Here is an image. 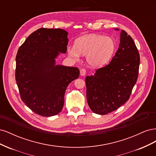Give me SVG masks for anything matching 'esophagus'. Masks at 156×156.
Wrapping results in <instances>:
<instances>
[{"mask_svg":"<svg viewBox=\"0 0 156 156\" xmlns=\"http://www.w3.org/2000/svg\"><path fill=\"white\" fill-rule=\"evenodd\" d=\"M80 75L81 76H84L86 75V70L84 69H80Z\"/></svg>","mask_w":156,"mask_h":156,"instance_id":"34e87169","label":"esophagus"}]
</instances>
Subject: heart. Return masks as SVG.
I'll list each match as a JSON object with an SVG mask.
<instances>
[{
	"label": "heart",
	"instance_id": "heart-1",
	"mask_svg": "<svg viewBox=\"0 0 156 156\" xmlns=\"http://www.w3.org/2000/svg\"><path fill=\"white\" fill-rule=\"evenodd\" d=\"M116 50V41L109 36L90 34L79 37L75 45L69 46L68 55L78 58L85 55L86 61L90 67L98 68L107 64Z\"/></svg>",
	"mask_w": 156,
	"mask_h": 156
}]
</instances>
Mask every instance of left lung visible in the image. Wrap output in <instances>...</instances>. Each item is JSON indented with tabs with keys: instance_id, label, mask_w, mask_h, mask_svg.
<instances>
[{
	"instance_id": "left-lung-1",
	"label": "left lung",
	"mask_w": 156,
	"mask_h": 156,
	"mask_svg": "<svg viewBox=\"0 0 156 156\" xmlns=\"http://www.w3.org/2000/svg\"><path fill=\"white\" fill-rule=\"evenodd\" d=\"M139 64L135 42L126 32L121 30L119 49L111 62L85 79L87 102L94 113L107 115L129 100L137 80Z\"/></svg>"
}]
</instances>
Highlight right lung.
<instances>
[{
  "label": "right lung",
  "instance_id": "obj_1",
  "mask_svg": "<svg viewBox=\"0 0 156 156\" xmlns=\"http://www.w3.org/2000/svg\"><path fill=\"white\" fill-rule=\"evenodd\" d=\"M68 33L61 29H41L32 32L18 49L16 79L22 101L42 116L62 110L68 84L79 76L77 68L56 64L65 54Z\"/></svg>",
  "mask_w": 156,
  "mask_h": 156
}]
</instances>
